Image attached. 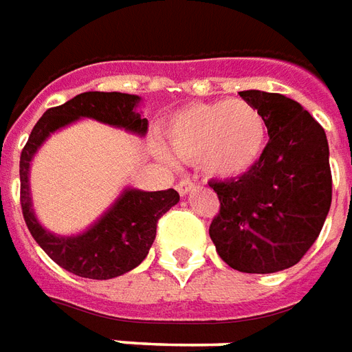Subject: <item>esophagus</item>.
Segmentation results:
<instances>
[{
    "label": "esophagus",
    "instance_id": "obj_1",
    "mask_svg": "<svg viewBox=\"0 0 352 352\" xmlns=\"http://www.w3.org/2000/svg\"><path fill=\"white\" fill-rule=\"evenodd\" d=\"M194 186H196V184L192 183L190 179H183V181H179V183H177V192H179L181 196H186L188 192L194 190Z\"/></svg>",
    "mask_w": 352,
    "mask_h": 352
}]
</instances>
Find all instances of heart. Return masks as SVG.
<instances>
[{"label":"heart","mask_w":352,"mask_h":352,"mask_svg":"<svg viewBox=\"0 0 352 352\" xmlns=\"http://www.w3.org/2000/svg\"><path fill=\"white\" fill-rule=\"evenodd\" d=\"M267 134L261 110L246 100L229 98L188 106L177 111L166 126L173 155L190 162L197 160L203 173L212 179L248 173L261 158Z\"/></svg>","instance_id":"b5f03b06"}]
</instances>
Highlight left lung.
I'll list each match as a JSON object with an SVG mask.
<instances>
[{"mask_svg":"<svg viewBox=\"0 0 352 352\" xmlns=\"http://www.w3.org/2000/svg\"><path fill=\"white\" fill-rule=\"evenodd\" d=\"M239 95L261 110L269 143L248 173L209 183L220 199L209 235L231 269L270 274L296 265L321 233L332 203L329 142L293 98Z\"/></svg>","mask_w":352,"mask_h":352,"instance_id":"8db88e82","label":"left lung"}]
</instances>
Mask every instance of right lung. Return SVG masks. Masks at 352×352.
Wrapping results in <instances>:
<instances>
[{
  "mask_svg": "<svg viewBox=\"0 0 352 352\" xmlns=\"http://www.w3.org/2000/svg\"><path fill=\"white\" fill-rule=\"evenodd\" d=\"M138 102L140 96L116 91H87L76 95L69 102L44 111L20 155V203L25 226L52 261L82 278L110 280L136 269L155 242L160 216L179 203V194L173 188L160 192L126 188L87 231L59 236L46 231L31 209V158L50 134L82 117L143 136L149 123L136 111Z\"/></svg>",
  "mask_w": 352,
  "mask_h": 352,
  "instance_id": "obj_1",
  "label": "right lung"
}]
</instances>
